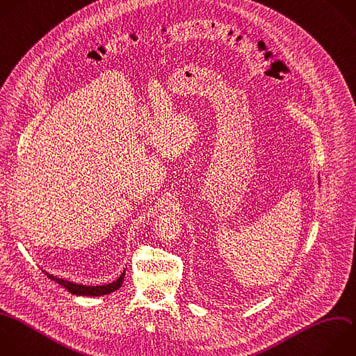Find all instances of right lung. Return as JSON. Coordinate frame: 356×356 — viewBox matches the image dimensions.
Here are the masks:
<instances>
[{
    "label": "right lung",
    "mask_w": 356,
    "mask_h": 356,
    "mask_svg": "<svg viewBox=\"0 0 356 356\" xmlns=\"http://www.w3.org/2000/svg\"><path fill=\"white\" fill-rule=\"evenodd\" d=\"M47 277L53 281H56L57 284H60L61 286H64L65 289H68L71 293L74 295H85V296H99V295H107V293H111L114 291H117L118 288H121L122 282H124V275H125V271L120 275V278L111 284H107V285H96V286H89V285H81V284H74L71 281H67L64 278H57L54 277L53 274H49L46 273Z\"/></svg>",
    "instance_id": "right-lung-1"
}]
</instances>
